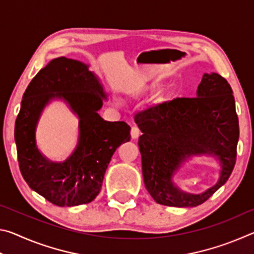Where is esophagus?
Here are the masks:
<instances>
[{"instance_id": "1", "label": "esophagus", "mask_w": 254, "mask_h": 254, "mask_svg": "<svg viewBox=\"0 0 254 254\" xmlns=\"http://www.w3.org/2000/svg\"><path fill=\"white\" fill-rule=\"evenodd\" d=\"M140 135V130L137 127H131V137L132 139H137Z\"/></svg>"}]
</instances>
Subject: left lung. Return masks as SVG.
Wrapping results in <instances>:
<instances>
[{"label":"left lung","instance_id":"left-lung-1","mask_svg":"<svg viewBox=\"0 0 254 254\" xmlns=\"http://www.w3.org/2000/svg\"><path fill=\"white\" fill-rule=\"evenodd\" d=\"M142 132L139 148L144 186L158 204L195 207L224 185L233 171L239 120L230 84L216 72L204 74L196 97L175 98L135 115ZM210 155L220 162V178L200 194L182 191L173 177L192 156Z\"/></svg>","mask_w":254,"mask_h":254}]
</instances>
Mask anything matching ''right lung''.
Instances as JSON below:
<instances>
[{
	"mask_svg": "<svg viewBox=\"0 0 254 254\" xmlns=\"http://www.w3.org/2000/svg\"><path fill=\"white\" fill-rule=\"evenodd\" d=\"M106 98L89 66L65 57L51 60L25 89L14 127L19 167L29 187L50 203L62 207L91 203L115 150L130 141L126 122L105 121L97 113ZM54 99L65 101L79 119V141L64 162L44 156L35 140L42 112Z\"/></svg>",
	"mask_w": 254,
	"mask_h": 254,
	"instance_id": "add662e5",
	"label": "right lung"
}]
</instances>
